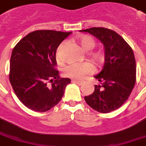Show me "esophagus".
<instances>
[{
    "label": "esophagus",
    "instance_id": "34e87169",
    "mask_svg": "<svg viewBox=\"0 0 146 146\" xmlns=\"http://www.w3.org/2000/svg\"><path fill=\"white\" fill-rule=\"evenodd\" d=\"M72 82H74V83L77 84L78 85H82L84 84V82L79 81V80H76V79H73V80H72Z\"/></svg>",
    "mask_w": 146,
    "mask_h": 146
}]
</instances>
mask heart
Masks as SVG:
<instances>
[{
    "label": "heart",
    "instance_id": "1",
    "mask_svg": "<svg viewBox=\"0 0 146 146\" xmlns=\"http://www.w3.org/2000/svg\"><path fill=\"white\" fill-rule=\"evenodd\" d=\"M79 44L85 52H89L93 49L95 46V41L94 40L92 36H82L79 38ZM64 43H61L58 48V58L60 59L59 52L62 48ZM93 59L97 62L100 61V56L99 54H93ZM93 65L89 62H84L82 64H70L67 65L64 68V75L70 78H73L76 79H82L88 74H91L94 72Z\"/></svg>",
    "mask_w": 146,
    "mask_h": 146
}]
</instances>
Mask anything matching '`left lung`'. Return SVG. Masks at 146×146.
<instances>
[{
	"instance_id": "8db88e82",
	"label": "left lung",
	"mask_w": 146,
	"mask_h": 146,
	"mask_svg": "<svg viewBox=\"0 0 146 146\" xmlns=\"http://www.w3.org/2000/svg\"><path fill=\"white\" fill-rule=\"evenodd\" d=\"M87 32L104 45L105 63L94 78L99 85H94L91 95L85 100L92 109L108 113L121 106L128 99L136 82V61L132 48L123 37L114 31L105 28H92L79 31Z\"/></svg>"
}]
</instances>
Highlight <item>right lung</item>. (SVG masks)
I'll list each match as a JSON object with an SVG mask.
<instances>
[{
  "label": "right lung",
  "instance_id": "add662e5",
  "mask_svg": "<svg viewBox=\"0 0 146 146\" xmlns=\"http://www.w3.org/2000/svg\"><path fill=\"white\" fill-rule=\"evenodd\" d=\"M71 32L33 31L20 40L12 52L9 82L22 104L35 112H44L61 100L69 78H61L56 50Z\"/></svg>",
  "mask_w": 146,
  "mask_h": 146
}]
</instances>
